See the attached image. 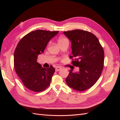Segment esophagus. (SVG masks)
I'll return each mask as SVG.
<instances>
[{
    "instance_id": "obj_1",
    "label": "esophagus",
    "mask_w": 120,
    "mask_h": 120,
    "mask_svg": "<svg viewBox=\"0 0 120 120\" xmlns=\"http://www.w3.org/2000/svg\"><path fill=\"white\" fill-rule=\"evenodd\" d=\"M61 69H62V68H60V67H57L55 68V71H59L60 70H61Z\"/></svg>"
}]
</instances>
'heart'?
<instances>
[{"label": "heart", "instance_id": "heart-1", "mask_svg": "<svg viewBox=\"0 0 120 120\" xmlns=\"http://www.w3.org/2000/svg\"><path fill=\"white\" fill-rule=\"evenodd\" d=\"M67 41L68 42V39L64 37H60L59 38V39H58V43H59V44L60 43H63V42H67Z\"/></svg>", "mask_w": 120, "mask_h": 120}]
</instances>
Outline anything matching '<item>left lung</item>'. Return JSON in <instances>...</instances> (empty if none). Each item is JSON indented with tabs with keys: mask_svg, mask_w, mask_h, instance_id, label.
<instances>
[{
	"mask_svg": "<svg viewBox=\"0 0 120 120\" xmlns=\"http://www.w3.org/2000/svg\"><path fill=\"white\" fill-rule=\"evenodd\" d=\"M70 40L72 64L79 67L78 72H70L66 81L68 86L78 91L90 89L99 79L104 68V52L98 38L90 32L80 30L64 31Z\"/></svg>",
	"mask_w": 120,
	"mask_h": 120,
	"instance_id": "obj_1",
	"label": "left lung"
}]
</instances>
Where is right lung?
Listing matches in <instances>:
<instances>
[{
	"label": "right lung",
	"mask_w": 120,
	"mask_h": 120,
	"mask_svg": "<svg viewBox=\"0 0 120 120\" xmlns=\"http://www.w3.org/2000/svg\"><path fill=\"white\" fill-rule=\"evenodd\" d=\"M59 31L38 30L31 31L20 39L14 51V66L16 73L27 89L41 92L49 86L55 69L42 68L38 56L44 52L49 41Z\"/></svg>",
	"instance_id": "right-lung-1"
}]
</instances>
